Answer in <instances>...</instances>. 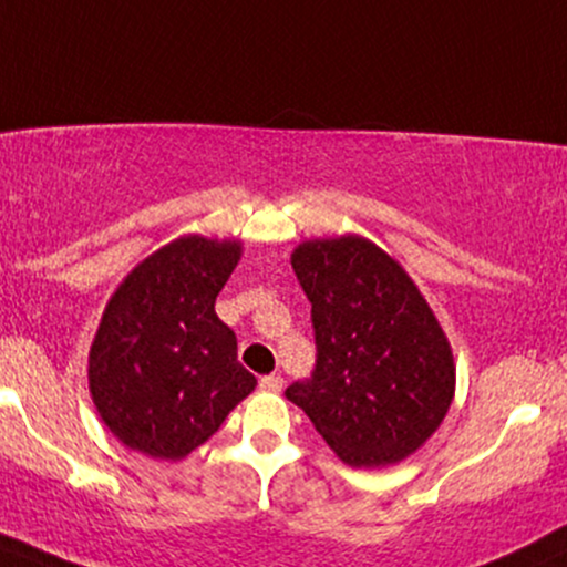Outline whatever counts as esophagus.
<instances>
[{"instance_id": "1", "label": "esophagus", "mask_w": 567, "mask_h": 567, "mask_svg": "<svg viewBox=\"0 0 567 567\" xmlns=\"http://www.w3.org/2000/svg\"><path fill=\"white\" fill-rule=\"evenodd\" d=\"M260 389H262V391H281V389H284V379H281V375H276V373H272V375H262V379H260Z\"/></svg>"}]
</instances>
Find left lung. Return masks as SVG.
<instances>
[{
    "label": "left lung",
    "mask_w": 567,
    "mask_h": 567,
    "mask_svg": "<svg viewBox=\"0 0 567 567\" xmlns=\"http://www.w3.org/2000/svg\"><path fill=\"white\" fill-rule=\"evenodd\" d=\"M291 265L312 302L318 365L286 400L341 463L389 467L433 436L454 400V354L431 305L365 236L307 239Z\"/></svg>",
    "instance_id": "8db88e82"
}]
</instances>
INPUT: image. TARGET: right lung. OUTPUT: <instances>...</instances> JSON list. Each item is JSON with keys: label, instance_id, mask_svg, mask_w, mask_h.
Here are the masks:
<instances>
[{"label": "right lung", "instance_id": "obj_1", "mask_svg": "<svg viewBox=\"0 0 567 567\" xmlns=\"http://www.w3.org/2000/svg\"><path fill=\"white\" fill-rule=\"evenodd\" d=\"M239 260V239L184 234L146 255L104 305L89 349V394L128 450L184 460L255 391L234 331L215 316Z\"/></svg>", "mask_w": 567, "mask_h": 567}]
</instances>
